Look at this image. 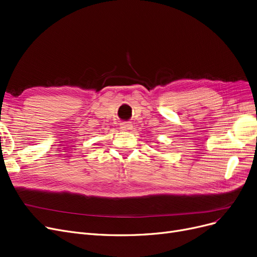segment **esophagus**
I'll list each match as a JSON object with an SVG mask.
<instances>
[{
    "label": "esophagus",
    "instance_id": "1",
    "mask_svg": "<svg viewBox=\"0 0 257 257\" xmlns=\"http://www.w3.org/2000/svg\"><path fill=\"white\" fill-rule=\"evenodd\" d=\"M121 128L123 130V131H127V130H131V123L130 122H122L121 123Z\"/></svg>",
    "mask_w": 257,
    "mask_h": 257
}]
</instances>
